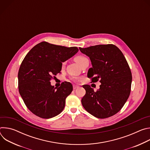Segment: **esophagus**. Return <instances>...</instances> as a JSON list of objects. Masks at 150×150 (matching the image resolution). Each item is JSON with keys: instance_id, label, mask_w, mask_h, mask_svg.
<instances>
[{"instance_id": "esophagus-1", "label": "esophagus", "mask_w": 150, "mask_h": 150, "mask_svg": "<svg viewBox=\"0 0 150 150\" xmlns=\"http://www.w3.org/2000/svg\"><path fill=\"white\" fill-rule=\"evenodd\" d=\"M79 87L78 86V85H73V89L74 90H75V89H76V88H78Z\"/></svg>"}]
</instances>
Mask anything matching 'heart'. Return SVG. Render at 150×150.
<instances>
[{"label":"heart","instance_id":"heart-1","mask_svg":"<svg viewBox=\"0 0 150 150\" xmlns=\"http://www.w3.org/2000/svg\"><path fill=\"white\" fill-rule=\"evenodd\" d=\"M87 59H87L86 57L84 56H82V55L76 56L75 57V58H74L75 61L78 64V65H79L80 66L82 65V64L85 60H87ZM64 65H65V63H63V66ZM72 80H74V81H76L78 80V78H75V77H74V78H72Z\"/></svg>","mask_w":150,"mask_h":150}]
</instances>
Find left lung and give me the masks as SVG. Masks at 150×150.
<instances>
[{"instance_id": "8db88e82", "label": "left lung", "mask_w": 150, "mask_h": 150, "mask_svg": "<svg viewBox=\"0 0 150 150\" xmlns=\"http://www.w3.org/2000/svg\"><path fill=\"white\" fill-rule=\"evenodd\" d=\"M79 49L91 62L88 78L91 82H101L96 92L90 85H83L86 91L81 100L83 108L97 118L113 116L123 108L131 93L132 74L124 55L111 44Z\"/></svg>"}]
</instances>
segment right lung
Instances as JSON below:
<instances>
[{
  "instance_id": "add662e5",
  "label": "right lung",
  "mask_w": 150,
  "mask_h": 150,
  "mask_svg": "<svg viewBox=\"0 0 150 150\" xmlns=\"http://www.w3.org/2000/svg\"><path fill=\"white\" fill-rule=\"evenodd\" d=\"M78 52L76 47H67L42 41L27 53L18 72L19 94L27 108L35 115L43 119L60 114L65 100L73 90L69 82L60 87L51 85L50 80L60 73L62 62Z\"/></svg>"
}]
</instances>
